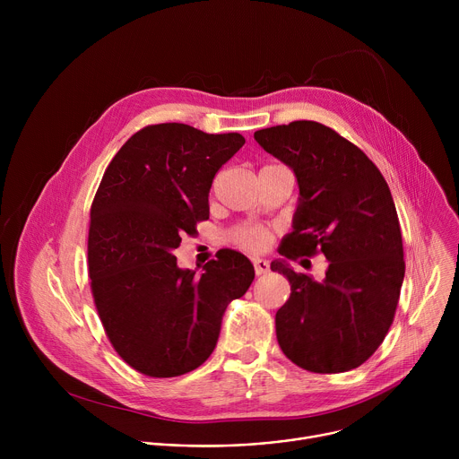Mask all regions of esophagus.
<instances>
[{
  "label": "esophagus",
  "instance_id": "1",
  "mask_svg": "<svg viewBox=\"0 0 459 459\" xmlns=\"http://www.w3.org/2000/svg\"><path fill=\"white\" fill-rule=\"evenodd\" d=\"M252 264H254L255 276H264V274H267V273H269V269H271V265H269V261H267V259L254 257V259H252Z\"/></svg>",
  "mask_w": 459,
  "mask_h": 459
}]
</instances>
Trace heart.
<instances>
[{
	"label": "heart",
	"instance_id": "heart-1",
	"mask_svg": "<svg viewBox=\"0 0 459 459\" xmlns=\"http://www.w3.org/2000/svg\"><path fill=\"white\" fill-rule=\"evenodd\" d=\"M234 239L247 250H264L269 245L271 236L261 227H241L234 232Z\"/></svg>",
	"mask_w": 459,
	"mask_h": 459
}]
</instances>
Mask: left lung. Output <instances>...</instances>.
<instances>
[{"label":"left lung","instance_id":"8db88e82","mask_svg":"<svg viewBox=\"0 0 459 459\" xmlns=\"http://www.w3.org/2000/svg\"><path fill=\"white\" fill-rule=\"evenodd\" d=\"M261 149L296 176L299 198L287 258L321 251L330 269L321 282L296 275L286 259L271 269L290 283L276 312V336L298 367L336 374L365 363L385 340L405 276L394 200L377 167L336 130L292 121L254 133Z\"/></svg>","mask_w":459,"mask_h":459}]
</instances>
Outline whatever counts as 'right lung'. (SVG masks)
<instances>
[{
	"label": "right lung",
	"mask_w": 459,
	"mask_h": 459,
	"mask_svg": "<svg viewBox=\"0 0 459 459\" xmlns=\"http://www.w3.org/2000/svg\"><path fill=\"white\" fill-rule=\"evenodd\" d=\"M243 143L238 133L151 125L103 174L89 229L92 296L112 347L145 376L174 377L205 363L227 305L254 280L250 259L230 248L204 273L179 269L172 254L209 220L212 179Z\"/></svg>",
	"instance_id": "1"
}]
</instances>
